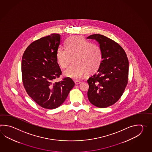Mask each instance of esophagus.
<instances>
[{"label": "esophagus", "mask_w": 152, "mask_h": 152, "mask_svg": "<svg viewBox=\"0 0 152 152\" xmlns=\"http://www.w3.org/2000/svg\"><path fill=\"white\" fill-rule=\"evenodd\" d=\"M75 85H78V84H80L81 82L80 81H75Z\"/></svg>", "instance_id": "1"}]
</instances>
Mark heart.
<instances>
[{"label": "heart", "instance_id": "b5f03b06", "mask_svg": "<svg viewBox=\"0 0 152 152\" xmlns=\"http://www.w3.org/2000/svg\"><path fill=\"white\" fill-rule=\"evenodd\" d=\"M66 47L58 48L56 59L62 68L68 67L72 62L74 64L64 72V75L75 80H80L88 73L96 71L103 59L100 46L93 44L79 36L69 37L65 42Z\"/></svg>", "mask_w": 152, "mask_h": 152}]
</instances>
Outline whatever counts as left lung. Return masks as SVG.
I'll use <instances>...</instances> for the list:
<instances>
[{"mask_svg": "<svg viewBox=\"0 0 152 152\" xmlns=\"http://www.w3.org/2000/svg\"><path fill=\"white\" fill-rule=\"evenodd\" d=\"M87 39H95L103 52L99 67L87 80L88 99L96 107H107L118 100L126 87L128 59L121 46L105 36L94 34Z\"/></svg>", "mask_w": 152, "mask_h": 152, "instance_id": "left-lung-1", "label": "left lung"}]
</instances>
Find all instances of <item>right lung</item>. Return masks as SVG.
<instances>
[{"label": "right lung", "instance_id": "1", "mask_svg": "<svg viewBox=\"0 0 152 152\" xmlns=\"http://www.w3.org/2000/svg\"><path fill=\"white\" fill-rule=\"evenodd\" d=\"M61 37L58 34L31 43L22 59L23 85L27 94L39 106L54 109L60 107L75 86L70 77L54 82L62 72L56 59Z\"/></svg>", "mask_w": 152, "mask_h": 152}]
</instances>
